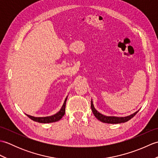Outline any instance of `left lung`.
I'll list each match as a JSON object with an SVG mask.
<instances>
[{
  "instance_id": "8db88e82",
  "label": "left lung",
  "mask_w": 158,
  "mask_h": 158,
  "mask_svg": "<svg viewBox=\"0 0 158 158\" xmlns=\"http://www.w3.org/2000/svg\"><path fill=\"white\" fill-rule=\"evenodd\" d=\"M91 108L92 110L94 113V115L96 117L97 119L100 120V122L103 123H124L126 122L127 121H129L130 119H132V117L135 116L136 114L139 112V110H137L135 113L133 114H131L130 115L126 116V117H115V116H106L105 115H102L100 113H99L98 110H97L95 107L94 106V104L92 100H91Z\"/></svg>"
}]
</instances>
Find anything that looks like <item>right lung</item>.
<instances>
[{
  "label": "right lung",
  "mask_w": 158,
  "mask_h": 158,
  "mask_svg": "<svg viewBox=\"0 0 158 158\" xmlns=\"http://www.w3.org/2000/svg\"><path fill=\"white\" fill-rule=\"evenodd\" d=\"M68 96H66V98L64 100V102L63 103V105L62 106V108L60 109V110L58 113H56V114L51 116H48V117H36L34 116H31L27 115L30 119H31L32 120L35 121V122H39V123H52V122H58L60 119H61L62 118V117L64 115L65 113V107H66V100Z\"/></svg>",
  "instance_id": "obj_1"
}]
</instances>
